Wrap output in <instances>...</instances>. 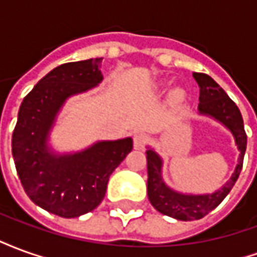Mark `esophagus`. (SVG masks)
I'll use <instances>...</instances> for the list:
<instances>
[{"label": "esophagus", "instance_id": "obj_1", "mask_svg": "<svg viewBox=\"0 0 257 257\" xmlns=\"http://www.w3.org/2000/svg\"><path fill=\"white\" fill-rule=\"evenodd\" d=\"M149 140V136L143 132H135L134 135V149L135 150H143L146 143Z\"/></svg>", "mask_w": 257, "mask_h": 257}]
</instances>
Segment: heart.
<instances>
[{
  "label": "heart",
  "instance_id": "1",
  "mask_svg": "<svg viewBox=\"0 0 257 257\" xmlns=\"http://www.w3.org/2000/svg\"><path fill=\"white\" fill-rule=\"evenodd\" d=\"M171 99L175 101H180L184 99V92L182 89H175L171 93Z\"/></svg>",
  "mask_w": 257,
  "mask_h": 257
}]
</instances>
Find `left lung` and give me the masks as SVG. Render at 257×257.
<instances>
[{
    "label": "left lung",
    "instance_id": "8db88e82",
    "mask_svg": "<svg viewBox=\"0 0 257 257\" xmlns=\"http://www.w3.org/2000/svg\"><path fill=\"white\" fill-rule=\"evenodd\" d=\"M193 77L199 86L198 112L202 115L215 118L216 121L223 123L231 132L239 150V158L232 176L220 190L212 194H182L169 189L164 183L161 176L162 160L160 156L151 149L146 151L149 173L147 195L151 205L162 215L186 221L202 219L226 198L242 169L243 156L246 150V134L243 129V119L235 103L209 75L204 73H193Z\"/></svg>",
    "mask_w": 257,
    "mask_h": 257
}]
</instances>
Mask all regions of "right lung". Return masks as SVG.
<instances>
[{
	"label": "right lung",
	"mask_w": 257,
	"mask_h": 257,
	"mask_svg": "<svg viewBox=\"0 0 257 257\" xmlns=\"http://www.w3.org/2000/svg\"><path fill=\"white\" fill-rule=\"evenodd\" d=\"M101 60L60 64L40 79L22 101L12 135V156L26 194L60 217H78L95 209L104 198L110 175L134 147L131 138L97 142L63 156L48 147V136L66 99L103 79Z\"/></svg>",
	"instance_id": "1"
}]
</instances>
